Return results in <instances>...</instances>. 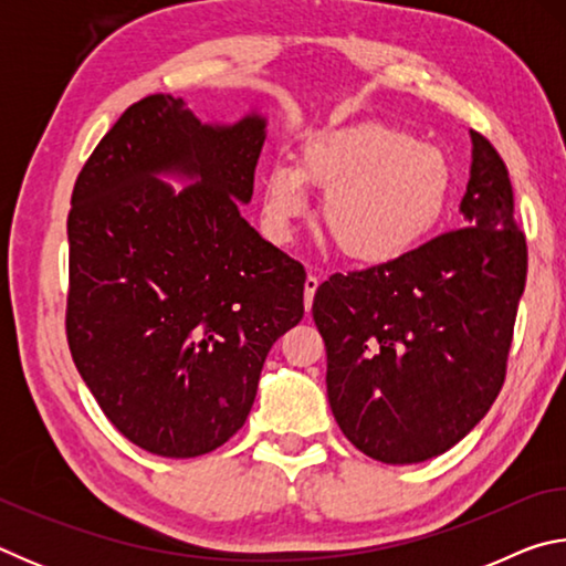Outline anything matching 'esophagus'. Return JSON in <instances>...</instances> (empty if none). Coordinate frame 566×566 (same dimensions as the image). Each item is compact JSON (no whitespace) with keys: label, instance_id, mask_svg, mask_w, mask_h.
<instances>
[{"label":"esophagus","instance_id":"esophagus-1","mask_svg":"<svg viewBox=\"0 0 566 566\" xmlns=\"http://www.w3.org/2000/svg\"><path fill=\"white\" fill-rule=\"evenodd\" d=\"M317 286H319V276L306 274V280H304V310L306 312L312 310V300H314V292H317Z\"/></svg>","mask_w":566,"mask_h":566}]
</instances>
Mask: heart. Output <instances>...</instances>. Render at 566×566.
I'll list each match as a JSON object with an SVG mask.
<instances>
[{"instance_id":"b5f03b06","label":"heart","mask_w":566,"mask_h":566,"mask_svg":"<svg viewBox=\"0 0 566 566\" xmlns=\"http://www.w3.org/2000/svg\"><path fill=\"white\" fill-rule=\"evenodd\" d=\"M310 187L324 191L322 227L354 262L399 260L432 234L452 195L444 151L381 122L329 129L306 139L300 165L280 161L264 175V217L286 232Z\"/></svg>"}]
</instances>
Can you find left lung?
Segmentation results:
<instances>
[{
	"label": "left lung",
	"mask_w": 566,
	"mask_h": 566,
	"mask_svg": "<svg viewBox=\"0 0 566 566\" xmlns=\"http://www.w3.org/2000/svg\"><path fill=\"white\" fill-rule=\"evenodd\" d=\"M464 227L399 260L332 274L312 317L327 397L349 442L385 464L452 449L504 385L526 282V237L500 151L472 132Z\"/></svg>",
	"instance_id": "1"
}]
</instances>
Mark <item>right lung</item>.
Segmentation results:
<instances>
[{
	"label": "right lung",
	"instance_id": "add662e5",
	"mask_svg": "<svg viewBox=\"0 0 566 566\" xmlns=\"http://www.w3.org/2000/svg\"><path fill=\"white\" fill-rule=\"evenodd\" d=\"M264 119L205 127L185 102H134L74 181L66 342L104 415L169 459L214 452L254 405L272 344L304 317V266L239 214ZM199 174L181 196L154 179Z\"/></svg>",
	"mask_w": 566,
	"mask_h": 566
}]
</instances>
